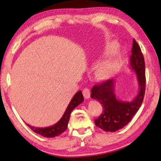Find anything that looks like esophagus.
<instances>
[{
	"label": "esophagus",
	"instance_id": "obj_1",
	"mask_svg": "<svg viewBox=\"0 0 161 161\" xmlns=\"http://www.w3.org/2000/svg\"><path fill=\"white\" fill-rule=\"evenodd\" d=\"M82 93H83V95H84V98H86V99L90 98V97H91V91H90L89 89H88V88H85L84 89H83Z\"/></svg>",
	"mask_w": 161,
	"mask_h": 161
}]
</instances>
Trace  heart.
I'll use <instances>...</instances> for the list:
<instances>
[{"mask_svg": "<svg viewBox=\"0 0 161 161\" xmlns=\"http://www.w3.org/2000/svg\"><path fill=\"white\" fill-rule=\"evenodd\" d=\"M115 45L111 47V51L115 50ZM111 52L109 50H104L102 52L101 56H108ZM122 55L119 54L118 56L108 58L102 60L97 63L93 68L92 73L95 80L99 81H102L108 80L114 75L118 70L119 65L121 64Z\"/></svg>", "mask_w": 161, "mask_h": 161, "instance_id": "heart-1", "label": "heart"}]
</instances>
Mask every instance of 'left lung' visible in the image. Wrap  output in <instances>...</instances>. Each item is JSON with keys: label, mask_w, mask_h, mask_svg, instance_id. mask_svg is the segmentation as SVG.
Here are the masks:
<instances>
[{"label": "left lung", "mask_w": 161, "mask_h": 161, "mask_svg": "<svg viewBox=\"0 0 161 161\" xmlns=\"http://www.w3.org/2000/svg\"><path fill=\"white\" fill-rule=\"evenodd\" d=\"M129 67L136 75L138 92L131 101H122L116 96L115 81L108 80L95 85L91 90V98L102 104L104 111L95 124L105 131L114 132L126 126L131 120L142 103L145 92V65L141 47L133 40Z\"/></svg>", "instance_id": "left-lung-1"}]
</instances>
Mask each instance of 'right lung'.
<instances>
[{"label":"right lung","instance_id":"add662e5","mask_svg":"<svg viewBox=\"0 0 161 161\" xmlns=\"http://www.w3.org/2000/svg\"><path fill=\"white\" fill-rule=\"evenodd\" d=\"M83 102L84 96L82 93H81V91H79L76 94H75L69 104L68 105L62 117L54 125L47 126V127H35V126L30 125L27 123L26 125L34 132L38 133V134L43 136V137L54 138L55 136H59L67 129L71 112L73 111L75 107H77L79 104L82 103Z\"/></svg>","mask_w":161,"mask_h":161}]
</instances>
